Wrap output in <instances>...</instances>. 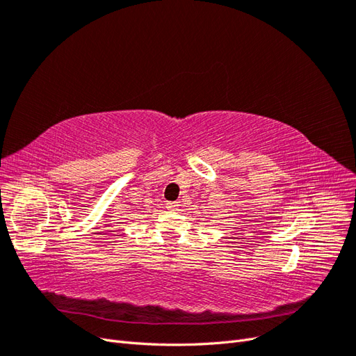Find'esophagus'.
Segmentation results:
<instances>
[{
	"mask_svg": "<svg viewBox=\"0 0 356 356\" xmlns=\"http://www.w3.org/2000/svg\"><path fill=\"white\" fill-rule=\"evenodd\" d=\"M178 202H166V208L169 209V211H177L178 209Z\"/></svg>",
	"mask_w": 356,
	"mask_h": 356,
	"instance_id": "esophagus-1",
	"label": "esophagus"
}]
</instances>
